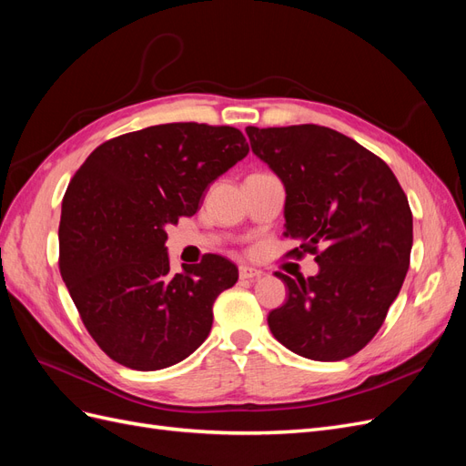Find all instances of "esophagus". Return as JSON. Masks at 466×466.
<instances>
[{"label": "esophagus", "instance_id": "esophagus-1", "mask_svg": "<svg viewBox=\"0 0 466 466\" xmlns=\"http://www.w3.org/2000/svg\"><path fill=\"white\" fill-rule=\"evenodd\" d=\"M260 276H262V272L257 270V268H250V266H241V268H238V278H241V279L252 281V279H258Z\"/></svg>", "mask_w": 466, "mask_h": 466}]
</instances>
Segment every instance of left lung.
I'll return each instance as SVG.
<instances>
[{
  "label": "left lung",
  "instance_id": "obj_1",
  "mask_svg": "<svg viewBox=\"0 0 466 466\" xmlns=\"http://www.w3.org/2000/svg\"><path fill=\"white\" fill-rule=\"evenodd\" d=\"M252 153L286 187L288 255H315L319 274L276 272L288 301L268 315L279 344L315 361L368 346L410 266L412 211L389 165L354 139L317 124L247 126Z\"/></svg>",
  "mask_w": 466,
  "mask_h": 466
}]
</instances>
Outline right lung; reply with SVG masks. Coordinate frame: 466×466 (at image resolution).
I'll return each instance as SVG.
<instances>
[{
  "label": "right lung",
  "instance_id": "obj_1",
  "mask_svg": "<svg viewBox=\"0 0 466 466\" xmlns=\"http://www.w3.org/2000/svg\"><path fill=\"white\" fill-rule=\"evenodd\" d=\"M247 153L231 126L175 122L112 137L77 168L62 202L60 274L110 360L163 370L208 338L211 307L238 270L204 255L173 274L165 228L194 216L209 182Z\"/></svg>",
  "mask_w": 466,
  "mask_h": 466
}]
</instances>
